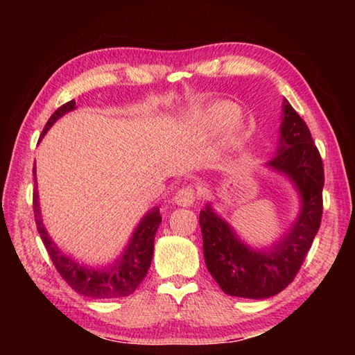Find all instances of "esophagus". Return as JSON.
<instances>
[{
  "label": "esophagus",
  "mask_w": 355,
  "mask_h": 355,
  "mask_svg": "<svg viewBox=\"0 0 355 355\" xmlns=\"http://www.w3.org/2000/svg\"><path fill=\"white\" fill-rule=\"evenodd\" d=\"M173 199H175V203L180 207H191L197 200V192L191 186H184V188L177 191Z\"/></svg>",
  "instance_id": "34e87169"
}]
</instances>
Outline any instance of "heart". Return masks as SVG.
Here are the masks:
<instances>
[{
  "label": "heart",
  "instance_id": "heart-1",
  "mask_svg": "<svg viewBox=\"0 0 355 355\" xmlns=\"http://www.w3.org/2000/svg\"><path fill=\"white\" fill-rule=\"evenodd\" d=\"M209 117L214 123L222 125L230 122L235 117V106L230 103H216L211 110H209Z\"/></svg>",
  "mask_w": 355,
  "mask_h": 355
}]
</instances>
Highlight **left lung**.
I'll return each mask as SVG.
<instances>
[{
  "label": "left lung",
  "instance_id": "8db88e82",
  "mask_svg": "<svg viewBox=\"0 0 355 355\" xmlns=\"http://www.w3.org/2000/svg\"><path fill=\"white\" fill-rule=\"evenodd\" d=\"M268 166L290 177L302 197L291 232L269 252H257L236 238L209 205L200 211L203 255L208 272L230 296L264 299L291 284L313 244L322 218L324 167L307 123L284 98L280 148Z\"/></svg>",
  "mask_w": 355,
  "mask_h": 355
}]
</instances>
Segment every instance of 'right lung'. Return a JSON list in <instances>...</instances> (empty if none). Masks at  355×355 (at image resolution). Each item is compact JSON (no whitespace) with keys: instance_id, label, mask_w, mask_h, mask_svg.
Listing matches in <instances>:
<instances>
[{"instance_id":"right-lung-1","label":"right lung","mask_w":355,"mask_h":355,"mask_svg":"<svg viewBox=\"0 0 355 355\" xmlns=\"http://www.w3.org/2000/svg\"><path fill=\"white\" fill-rule=\"evenodd\" d=\"M75 110V100H70L69 103L62 105L61 107L53 112V116L48 119L42 136H44L53 123L56 122L59 117H62L65 112ZM35 177V167L33 169ZM33 208H34V218L35 225H37L39 235L44 241L45 249L50 255L53 264L61 274V277L67 282L71 290L83 294V296L92 297V299H114V297H125L130 296L136 291V288L141 285V282L147 275V271L152 263L153 257V243L156 230L161 224L159 209L155 208L152 211L147 213L146 218L137 225L136 232L131 241L128 244L127 250H125L123 257L116 261L112 266L106 269H94V268H84L81 264L70 260L69 257L59 252L56 244L51 241L45 232L44 224L40 219V208H39V196H37V186L33 194Z\"/></svg>"}]
</instances>
